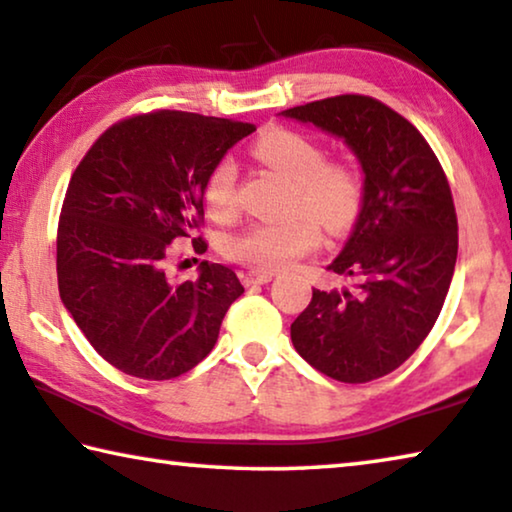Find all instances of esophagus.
I'll return each mask as SVG.
<instances>
[{"instance_id": "obj_1", "label": "esophagus", "mask_w": 512, "mask_h": 512, "mask_svg": "<svg viewBox=\"0 0 512 512\" xmlns=\"http://www.w3.org/2000/svg\"><path fill=\"white\" fill-rule=\"evenodd\" d=\"M272 281V272H261V270H249L242 274V283L245 286H263V283Z\"/></svg>"}]
</instances>
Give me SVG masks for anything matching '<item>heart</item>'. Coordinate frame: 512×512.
Wrapping results in <instances>:
<instances>
[{"instance_id":"obj_1","label":"heart","mask_w":512,"mask_h":512,"mask_svg":"<svg viewBox=\"0 0 512 512\" xmlns=\"http://www.w3.org/2000/svg\"><path fill=\"white\" fill-rule=\"evenodd\" d=\"M251 153L258 162L290 180L288 206L297 212L286 219L251 222L226 242L233 261L254 270L272 272L290 265L318 247L320 229L343 233L361 208V180L350 164L325 160L318 141L288 128H267L254 141ZM238 169L231 157L219 160L203 185V203L215 219L235 212Z\"/></svg>"}]
</instances>
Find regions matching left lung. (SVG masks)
<instances>
[{"mask_svg":"<svg viewBox=\"0 0 512 512\" xmlns=\"http://www.w3.org/2000/svg\"><path fill=\"white\" fill-rule=\"evenodd\" d=\"M281 116L343 139L364 171L357 222L329 263L352 286L313 290L290 338L327 377L377 380L414 355L444 306L458 258L451 187L421 132L380 100L348 93Z\"/></svg>","mask_w":512,"mask_h":512,"instance_id":"8db88e82","label":"left lung"}]
</instances>
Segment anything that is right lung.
I'll return each mask as SVG.
<instances>
[{
  "mask_svg": "<svg viewBox=\"0 0 512 512\" xmlns=\"http://www.w3.org/2000/svg\"><path fill=\"white\" fill-rule=\"evenodd\" d=\"M251 123L160 109L102 132L68 183L57 231L59 295L86 341L114 368L171 380L215 348L245 293L231 267L203 261L171 283L169 245L203 219V185ZM203 254L206 242L192 238Z\"/></svg>",
  "mask_w": 512,
  "mask_h": 512,
  "instance_id": "obj_1",
  "label": "right lung"
}]
</instances>
